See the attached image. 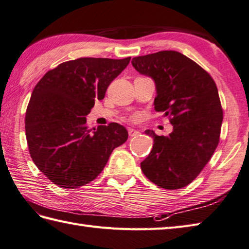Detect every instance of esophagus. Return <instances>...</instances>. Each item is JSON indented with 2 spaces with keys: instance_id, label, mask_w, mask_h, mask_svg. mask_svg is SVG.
<instances>
[{
  "instance_id": "34e87169",
  "label": "esophagus",
  "mask_w": 249,
  "mask_h": 249,
  "mask_svg": "<svg viewBox=\"0 0 249 249\" xmlns=\"http://www.w3.org/2000/svg\"><path fill=\"white\" fill-rule=\"evenodd\" d=\"M140 134L139 130H136V129H133V128H128V135L130 136V137H136V136H138Z\"/></svg>"
}]
</instances>
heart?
<instances>
[{
	"label": "heart",
	"instance_id": "b5f03b06",
	"mask_svg": "<svg viewBox=\"0 0 249 249\" xmlns=\"http://www.w3.org/2000/svg\"><path fill=\"white\" fill-rule=\"evenodd\" d=\"M139 119V114H133L131 115V120L133 121H137Z\"/></svg>",
	"mask_w": 249,
	"mask_h": 249
}]
</instances>
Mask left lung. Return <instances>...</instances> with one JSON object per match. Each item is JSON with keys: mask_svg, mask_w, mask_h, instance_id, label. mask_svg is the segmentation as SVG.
Wrapping results in <instances>:
<instances>
[{"mask_svg": "<svg viewBox=\"0 0 249 249\" xmlns=\"http://www.w3.org/2000/svg\"><path fill=\"white\" fill-rule=\"evenodd\" d=\"M131 63L154 80V109L174 126L168 136L145 130L154 143L141 169L160 188L181 189L198 176L220 140L223 111L216 83L196 61L175 51L135 57Z\"/></svg>", "mask_w": 249, "mask_h": 249, "instance_id": "obj_1", "label": "left lung"}]
</instances>
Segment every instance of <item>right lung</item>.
Returning a JSON list of instances; mask_svg holds the SVG:
<instances>
[{
	"instance_id": "add662e5",
	"label": "right lung",
	"mask_w": 249,
	"mask_h": 249,
	"mask_svg": "<svg viewBox=\"0 0 249 249\" xmlns=\"http://www.w3.org/2000/svg\"><path fill=\"white\" fill-rule=\"evenodd\" d=\"M130 57L79 58L45 73L32 91L24 128L36 167L58 187L75 189L96 179L116 147L128 138L124 126L89 128L85 116Z\"/></svg>"
}]
</instances>
